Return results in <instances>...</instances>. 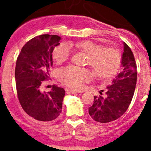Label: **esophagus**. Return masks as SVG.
<instances>
[{
	"label": "esophagus",
	"mask_w": 151,
	"mask_h": 151,
	"mask_svg": "<svg viewBox=\"0 0 151 151\" xmlns=\"http://www.w3.org/2000/svg\"><path fill=\"white\" fill-rule=\"evenodd\" d=\"M66 93L69 94H76V93H77L76 91H75L73 90H71V89H66Z\"/></svg>",
	"instance_id": "1"
}]
</instances>
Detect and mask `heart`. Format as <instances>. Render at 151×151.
<instances>
[{"label":"heart","mask_w":151,"mask_h":151,"mask_svg":"<svg viewBox=\"0 0 151 151\" xmlns=\"http://www.w3.org/2000/svg\"><path fill=\"white\" fill-rule=\"evenodd\" d=\"M82 50L88 56L87 63L94 69L100 78L112 76L116 72L120 63V54L113 47L104 48L102 45L91 41H82L71 45ZM71 54V47L67 43H62L54 48V58L58 63L66 60ZM58 77L63 83L75 90H81L85 83L93 78V73L87 69L68 66L58 71Z\"/></svg>","instance_id":"obj_1"}]
</instances>
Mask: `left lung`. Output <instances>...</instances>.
<instances>
[{
  "instance_id": "obj_1",
  "label": "left lung",
  "mask_w": 151,
  "mask_h": 151,
  "mask_svg": "<svg viewBox=\"0 0 151 151\" xmlns=\"http://www.w3.org/2000/svg\"><path fill=\"white\" fill-rule=\"evenodd\" d=\"M122 54V70L106 89V97L94 96L88 108L89 115L96 122H110L122 116L132 100L137 82V66L133 53L125 42Z\"/></svg>"
}]
</instances>
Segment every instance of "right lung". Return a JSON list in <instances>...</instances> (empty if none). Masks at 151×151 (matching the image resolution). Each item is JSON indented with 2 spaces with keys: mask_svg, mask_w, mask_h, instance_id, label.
Instances as JSON below:
<instances>
[{
  "mask_svg": "<svg viewBox=\"0 0 151 151\" xmlns=\"http://www.w3.org/2000/svg\"><path fill=\"white\" fill-rule=\"evenodd\" d=\"M60 40L56 35L36 36L22 47L17 60L15 79L19 101L24 111L36 120H54L62 112L63 88L54 85L48 92L40 91L43 81L49 78L52 53Z\"/></svg>",
  "mask_w": 151,
  "mask_h": 151,
  "instance_id": "1",
  "label": "right lung"
}]
</instances>
